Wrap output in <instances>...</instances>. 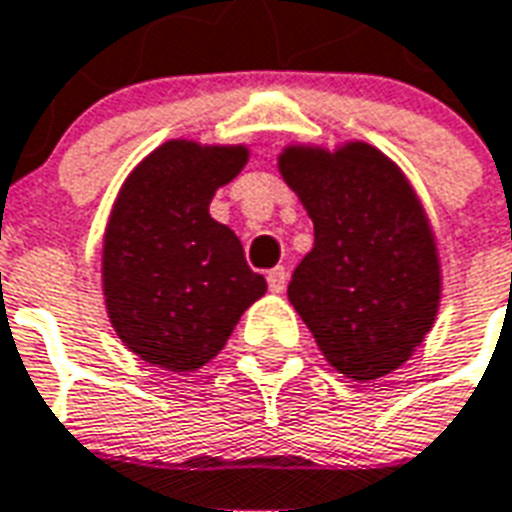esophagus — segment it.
Returning <instances> with one entry per match:
<instances>
[{"mask_svg": "<svg viewBox=\"0 0 512 512\" xmlns=\"http://www.w3.org/2000/svg\"><path fill=\"white\" fill-rule=\"evenodd\" d=\"M266 279H268V290H271V293H282L287 285V271L282 266H276L268 271Z\"/></svg>", "mask_w": 512, "mask_h": 512, "instance_id": "obj_1", "label": "esophagus"}]
</instances>
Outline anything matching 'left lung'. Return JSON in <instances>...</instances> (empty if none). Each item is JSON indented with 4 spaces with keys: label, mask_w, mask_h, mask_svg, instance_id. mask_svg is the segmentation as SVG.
<instances>
[{
    "label": "left lung",
    "mask_w": 512,
    "mask_h": 512,
    "mask_svg": "<svg viewBox=\"0 0 512 512\" xmlns=\"http://www.w3.org/2000/svg\"><path fill=\"white\" fill-rule=\"evenodd\" d=\"M279 173L314 222L287 298L325 361L355 382L401 369L442 295L437 238L412 184L363 140L333 151L285 146Z\"/></svg>",
    "instance_id": "8db88e82"
}]
</instances>
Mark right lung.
I'll return each mask as SVG.
<instances>
[{
    "instance_id": "obj_1",
    "label": "right lung",
    "mask_w": 512,
    "mask_h": 512,
    "mask_svg": "<svg viewBox=\"0 0 512 512\" xmlns=\"http://www.w3.org/2000/svg\"><path fill=\"white\" fill-rule=\"evenodd\" d=\"M246 160L244 143L168 140L121 184L102 236V295L113 331L140 361L195 372L266 295L236 233L208 214Z\"/></svg>"
}]
</instances>
